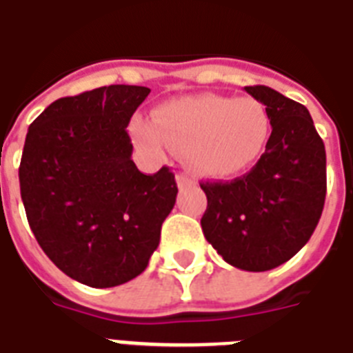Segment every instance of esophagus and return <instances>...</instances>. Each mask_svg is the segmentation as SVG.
Here are the masks:
<instances>
[{
    "label": "esophagus",
    "mask_w": 353,
    "mask_h": 353,
    "mask_svg": "<svg viewBox=\"0 0 353 353\" xmlns=\"http://www.w3.org/2000/svg\"><path fill=\"white\" fill-rule=\"evenodd\" d=\"M176 181H177V186H179V188H185V186L194 185V179L188 176H185V174H177Z\"/></svg>",
    "instance_id": "34e87169"
}]
</instances>
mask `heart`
Listing matches in <instances>:
<instances>
[{
    "mask_svg": "<svg viewBox=\"0 0 353 353\" xmlns=\"http://www.w3.org/2000/svg\"><path fill=\"white\" fill-rule=\"evenodd\" d=\"M270 119L252 97L190 96L157 108L152 125L136 123L134 136L148 152L163 141L183 150L186 165L205 177L226 179L248 170L268 141Z\"/></svg>",
    "mask_w": 353,
    "mask_h": 353,
    "instance_id": "obj_1",
    "label": "heart"
}]
</instances>
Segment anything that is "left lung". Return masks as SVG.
Wrapping results in <instances>:
<instances>
[{"mask_svg": "<svg viewBox=\"0 0 353 353\" xmlns=\"http://www.w3.org/2000/svg\"><path fill=\"white\" fill-rule=\"evenodd\" d=\"M263 103L272 134L256 167L234 181L201 183L206 241L228 265L266 272L308 243L326 197V152L310 112L265 85L245 87Z\"/></svg>", "mask_w": 353, "mask_h": 353, "instance_id": "8db88e82", "label": "left lung"}]
</instances>
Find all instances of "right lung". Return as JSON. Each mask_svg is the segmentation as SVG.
Returning a JSON list of instances; mask_svg holds the SVG:
<instances>
[{
  "label": "right lung",
  "instance_id": "right-lung-1",
  "mask_svg": "<svg viewBox=\"0 0 353 353\" xmlns=\"http://www.w3.org/2000/svg\"><path fill=\"white\" fill-rule=\"evenodd\" d=\"M150 88L99 87L48 105L28 127L19 188L28 225L68 277L110 288L147 268L174 208L176 177L132 161L127 127Z\"/></svg>",
  "mask_w": 353,
  "mask_h": 353
}]
</instances>
